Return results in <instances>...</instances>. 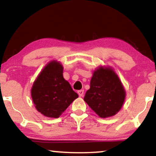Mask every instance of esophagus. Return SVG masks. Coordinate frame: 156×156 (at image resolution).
Returning a JSON list of instances; mask_svg holds the SVG:
<instances>
[{
    "label": "esophagus",
    "mask_w": 156,
    "mask_h": 156,
    "mask_svg": "<svg viewBox=\"0 0 156 156\" xmlns=\"http://www.w3.org/2000/svg\"><path fill=\"white\" fill-rule=\"evenodd\" d=\"M77 93L80 97H82V96L84 95V90H79L77 91Z\"/></svg>",
    "instance_id": "34e87169"
}]
</instances>
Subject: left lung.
<instances>
[{
    "label": "left lung",
    "instance_id": "obj_1",
    "mask_svg": "<svg viewBox=\"0 0 156 156\" xmlns=\"http://www.w3.org/2000/svg\"><path fill=\"white\" fill-rule=\"evenodd\" d=\"M125 90L118 76L110 68L100 67L94 72L90 89L84 100L89 107L101 118L112 116L122 106Z\"/></svg>",
    "mask_w": 156,
    "mask_h": 156
}]
</instances>
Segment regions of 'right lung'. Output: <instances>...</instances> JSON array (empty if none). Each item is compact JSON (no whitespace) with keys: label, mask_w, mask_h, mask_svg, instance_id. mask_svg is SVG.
<instances>
[{"label":"right lung","mask_w":156,"mask_h":156,"mask_svg":"<svg viewBox=\"0 0 156 156\" xmlns=\"http://www.w3.org/2000/svg\"><path fill=\"white\" fill-rule=\"evenodd\" d=\"M60 63L52 61L40 72L31 89L33 103L44 116L58 118L78 94L63 77Z\"/></svg>","instance_id":"1"}]
</instances>
